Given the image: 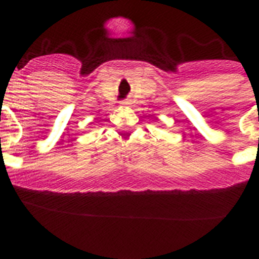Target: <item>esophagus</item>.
<instances>
[{"label": "esophagus", "instance_id": "obj_1", "mask_svg": "<svg viewBox=\"0 0 259 259\" xmlns=\"http://www.w3.org/2000/svg\"><path fill=\"white\" fill-rule=\"evenodd\" d=\"M122 105H123V106H125V105H128V102H125V101H123V102H122Z\"/></svg>", "mask_w": 259, "mask_h": 259}]
</instances>
